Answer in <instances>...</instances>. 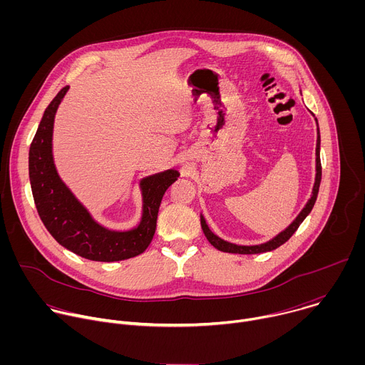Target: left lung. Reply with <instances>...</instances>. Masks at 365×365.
<instances>
[{
    "instance_id": "1",
    "label": "left lung",
    "mask_w": 365,
    "mask_h": 365,
    "mask_svg": "<svg viewBox=\"0 0 365 365\" xmlns=\"http://www.w3.org/2000/svg\"><path fill=\"white\" fill-rule=\"evenodd\" d=\"M314 115V114H312ZM315 117V115H314ZM317 125H318V120L315 118ZM315 183L314 187H312V193L310 197L307 199L306 205L303 206V210L299 212V215L293 220V222L284 228L282 232H279L276 237H273L272 240L262 242V244H254V245H240V244H234L230 241L222 240L221 237H218L217 234H214L210 227H207L203 215L200 214V225H202V231L206 237V240L210 241L217 250L224 251V252H232V254H259V252H267V251H273L277 247H280L282 244H284L299 228V225L304 221V218L310 214L312 207H314L317 197H318V192H319V185H321V179H322V168H321V134H319V127H318V138H317V170H315Z\"/></svg>"
}]
</instances>
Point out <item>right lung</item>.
Listing matches in <instances>:
<instances>
[{
  "label": "right lung",
  "instance_id": "1",
  "mask_svg": "<svg viewBox=\"0 0 365 365\" xmlns=\"http://www.w3.org/2000/svg\"><path fill=\"white\" fill-rule=\"evenodd\" d=\"M68 91L65 86L48 103L29 151V176L40 220L62 247L92 262L111 263L135 257L150 245L163 195L180 173L169 169L140 180L141 218L134 228L114 231L96 222L55 166V117Z\"/></svg>",
  "mask_w": 365,
  "mask_h": 365
}]
</instances>
